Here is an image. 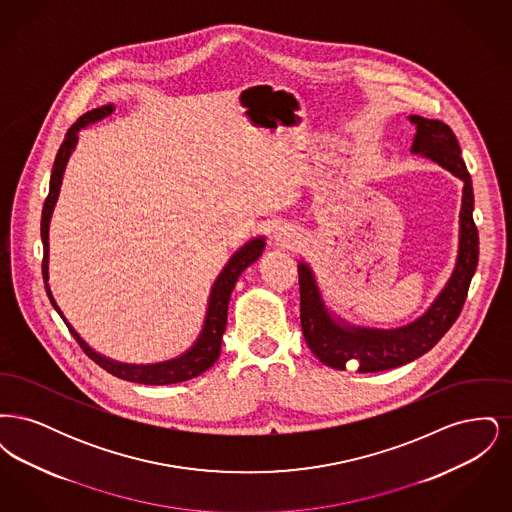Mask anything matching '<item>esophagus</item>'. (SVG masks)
I'll use <instances>...</instances> for the list:
<instances>
[{"label":"esophagus","instance_id":"1","mask_svg":"<svg viewBox=\"0 0 512 512\" xmlns=\"http://www.w3.org/2000/svg\"><path fill=\"white\" fill-rule=\"evenodd\" d=\"M274 238L282 245L290 244V242H293V238H295V232H293V228H290V226H278L276 232H274Z\"/></svg>","mask_w":512,"mask_h":512}]
</instances>
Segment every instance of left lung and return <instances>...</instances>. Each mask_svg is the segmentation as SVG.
<instances>
[{
    "mask_svg": "<svg viewBox=\"0 0 512 512\" xmlns=\"http://www.w3.org/2000/svg\"><path fill=\"white\" fill-rule=\"evenodd\" d=\"M409 121L416 124L413 153L436 161L464 182L457 265L443 292L422 317L403 328L372 330L334 320L324 307L313 270L299 263L303 336L318 361L336 370H345V365H359V372H380L407 365L430 351L461 315L470 280L478 267L480 242L472 219V178L461 157L457 136L445 122L418 115H411Z\"/></svg>",
    "mask_w": 512,
    "mask_h": 512,
    "instance_id": "obj_1",
    "label": "left lung"
}]
</instances>
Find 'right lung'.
I'll return each mask as SVG.
<instances>
[{
	"label": "right lung",
	"mask_w": 512,
	"mask_h": 512,
	"mask_svg": "<svg viewBox=\"0 0 512 512\" xmlns=\"http://www.w3.org/2000/svg\"><path fill=\"white\" fill-rule=\"evenodd\" d=\"M115 111L113 105H103L99 109H92L86 115H82L78 121L74 122L73 126L67 130V136L63 140V144L57 151L55 163H53V171H51V178H49V194L44 203V211H42V244H44V259H42V276H44V284H46V292H48L49 301L53 305V309L61 315L65 320L69 332L73 334L74 340L78 341V345L82 347V351L96 363L101 366L103 370H107L109 374L134 382V384H147V386H167V384H178V382H186L192 380L195 376H199L201 372H205L207 368L215 365V361L219 359L220 355V341H222V334L226 330V315H228V301H230V293L234 290L240 274L244 272L245 268L249 267L251 263H255L263 249H265V238H255L251 242L238 249L232 259L228 261V265L222 268V272L217 278V282L211 288V295H209V309H207V317H205V324L203 330L199 334V338L194 343V347L190 351H186L184 355L167 361V363H157V365H124V363H117L111 361L103 355L96 353L86 341L82 340L73 326L67 322V318L63 317L61 309L57 307L51 290L48 286V263H49V220H51V213L57 201V195L61 190V182H63V172L67 167V161L73 153L74 146L78 142V130L92 124V122L101 121L105 117H109Z\"/></svg>",
	"instance_id": "obj_1"
}]
</instances>
